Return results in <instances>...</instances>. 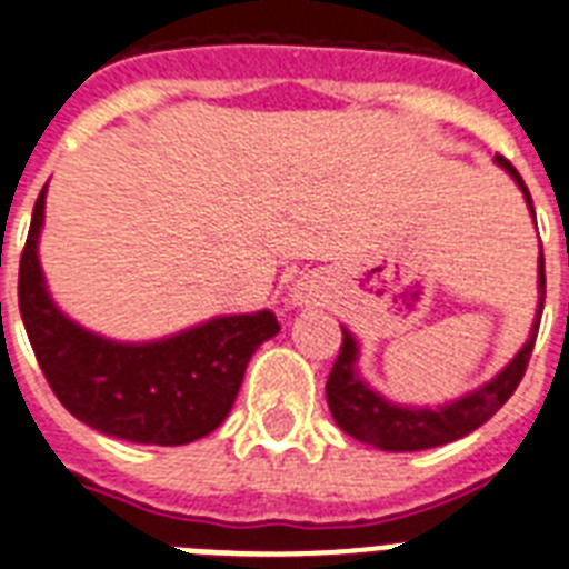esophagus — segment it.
I'll return each instance as SVG.
<instances>
[{
    "label": "esophagus",
    "instance_id": "obj_1",
    "mask_svg": "<svg viewBox=\"0 0 569 569\" xmlns=\"http://www.w3.org/2000/svg\"><path fill=\"white\" fill-rule=\"evenodd\" d=\"M295 298H298V301H303V298H307V292H303V289H298V295H295Z\"/></svg>",
    "mask_w": 569,
    "mask_h": 569
}]
</instances>
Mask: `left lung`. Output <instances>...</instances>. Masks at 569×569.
<instances>
[{
    "label": "left lung",
    "instance_id": "8db88e82",
    "mask_svg": "<svg viewBox=\"0 0 569 569\" xmlns=\"http://www.w3.org/2000/svg\"><path fill=\"white\" fill-rule=\"evenodd\" d=\"M496 162L502 164L505 171L511 173L517 186L526 194V203L531 209V194L526 189V182L517 173L505 156H496ZM535 214V209H531ZM540 307L538 321L531 328L529 342L522 346V351L513 357L511 363L505 366L502 372L496 375L487 387L469 392L467 398H460L455 405L437 407V410H413V407H398L387 398H380L378 392L366 387L360 375L355 372L357 346L348 330H342V346H339V357L328 378V407L337 425L346 433H351L355 440L369 442L375 449L383 451H422L433 449V446H446L451 440L467 437L469 431H476L478 425H485L499 407L513 396V389L520 387L526 366L531 360V348L538 339L540 312H543V298H547V274H543V250H540Z\"/></svg>",
    "mask_w": 569,
    "mask_h": 569
}]
</instances>
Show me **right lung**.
I'll return each instance as SVG.
<instances>
[{
    "label": "right lung",
    "mask_w": 569,
    "mask_h": 569,
    "mask_svg": "<svg viewBox=\"0 0 569 569\" xmlns=\"http://www.w3.org/2000/svg\"><path fill=\"white\" fill-rule=\"evenodd\" d=\"M38 194L20 257V316L56 398L97 431L144 446H186L212 433L239 396L250 357L280 330L274 312L223 316L180 337L123 346L93 337L49 301L38 262Z\"/></svg>",
    "instance_id": "add662e5"
}]
</instances>
